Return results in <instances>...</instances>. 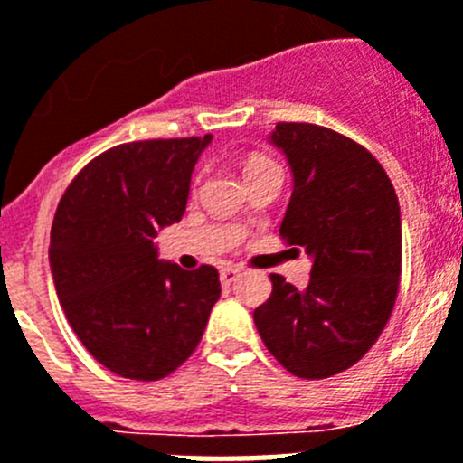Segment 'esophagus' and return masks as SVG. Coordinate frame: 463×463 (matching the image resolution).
Here are the masks:
<instances>
[{
  "label": "esophagus",
  "mask_w": 463,
  "mask_h": 463,
  "mask_svg": "<svg viewBox=\"0 0 463 463\" xmlns=\"http://www.w3.org/2000/svg\"><path fill=\"white\" fill-rule=\"evenodd\" d=\"M219 277H221V284H223V287H231L232 281H235L237 277H240V268H232V265H226V268H221Z\"/></svg>",
  "instance_id": "obj_1"
}]
</instances>
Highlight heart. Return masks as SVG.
Listing matches in <instances>:
<instances>
[{"mask_svg":"<svg viewBox=\"0 0 463 463\" xmlns=\"http://www.w3.org/2000/svg\"><path fill=\"white\" fill-rule=\"evenodd\" d=\"M272 160L270 158H263V156H251V158L247 160V165H244V175H251V172L256 170H263V167H272Z\"/></svg>","mask_w":463,"mask_h":463,"instance_id":"1","label":"heart"}]
</instances>
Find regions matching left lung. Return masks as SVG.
<instances>
[{
    "instance_id": "8db88e82",
    "label": "left lung",
    "mask_w": 463,
    "mask_h": 463,
    "mask_svg": "<svg viewBox=\"0 0 463 463\" xmlns=\"http://www.w3.org/2000/svg\"><path fill=\"white\" fill-rule=\"evenodd\" d=\"M293 191L279 235L312 259L305 288L270 275L254 309L260 340L288 373L324 380L364 356L392 317L401 277V207L382 165L349 137L277 123Z\"/></svg>"
}]
</instances>
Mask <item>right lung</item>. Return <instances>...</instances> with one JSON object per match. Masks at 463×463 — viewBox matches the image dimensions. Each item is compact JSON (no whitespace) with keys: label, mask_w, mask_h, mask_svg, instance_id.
Here are the masks:
<instances>
[{"label":"right lung","mask_w":463,"mask_h":463,"mask_svg":"<svg viewBox=\"0 0 463 463\" xmlns=\"http://www.w3.org/2000/svg\"><path fill=\"white\" fill-rule=\"evenodd\" d=\"M212 135L148 139L88 163L55 212L51 272L83 347L111 373L160 380L195 352L221 296L212 265L182 270L154 237L182 221Z\"/></svg>","instance_id":"add662e5"}]
</instances>
